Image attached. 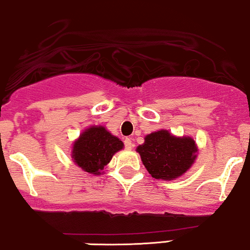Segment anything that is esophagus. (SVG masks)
Masks as SVG:
<instances>
[{
	"label": "esophagus",
	"instance_id": "1",
	"mask_svg": "<svg viewBox=\"0 0 250 250\" xmlns=\"http://www.w3.org/2000/svg\"><path fill=\"white\" fill-rule=\"evenodd\" d=\"M125 147L127 148V149H131V148L134 147V144H133V141H131L130 139H125Z\"/></svg>",
	"mask_w": 250,
	"mask_h": 250
}]
</instances>
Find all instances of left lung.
<instances>
[{"label":"left lung","mask_w":250,"mask_h":250,"mask_svg":"<svg viewBox=\"0 0 250 250\" xmlns=\"http://www.w3.org/2000/svg\"><path fill=\"white\" fill-rule=\"evenodd\" d=\"M136 150L153 178L173 180L190 168L197 147L191 138H175L167 130H159L147 135Z\"/></svg>","instance_id":"obj_1"}]
</instances>
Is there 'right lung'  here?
I'll list each match as a JSON object with an SVG mask.
<instances>
[{"instance_id":"obj_1","label":"right lung","mask_w":250,"mask_h":250,"mask_svg":"<svg viewBox=\"0 0 250 250\" xmlns=\"http://www.w3.org/2000/svg\"><path fill=\"white\" fill-rule=\"evenodd\" d=\"M123 148V142L111 135L104 127H91L86 129L73 145V161L92 174H101L112 155Z\"/></svg>"}]
</instances>
